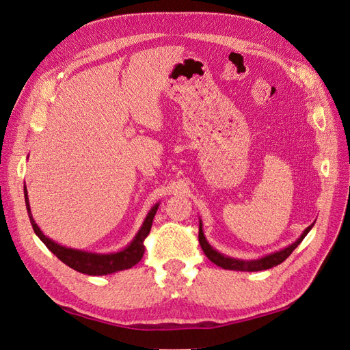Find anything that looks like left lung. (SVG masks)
<instances>
[{"instance_id": "left-lung-1", "label": "left lung", "mask_w": 350, "mask_h": 350, "mask_svg": "<svg viewBox=\"0 0 350 350\" xmlns=\"http://www.w3.org/2000/svg\"><path fill=\"white\" fill-rule=\"evenodd\" d=\"M312 226H314V224L306 228L302 232V235L298 239H296L293 243H291V245L284 247L283 250H279L276 252L267 254V256H264V257L257 258V260H238V258H232V257L225 256V254L219 252L217 250H215L207 242V239L204 237L203 224H201V220H200V226H198V241H200L201 250L204 251L207 258L211 262H215L216 266L221 267V269L237 270V271H261V270H267V269H271L274 266H278V264L283 262L286 258H288L291 254H292V251L299 245V243L302 242V239L306 235H308V232L312 229Z\"/></svg>"}]
</instances>
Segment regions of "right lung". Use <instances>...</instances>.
I'll return each instance as SVG.
<instances>
[{"mask_svg": "<svg viewBox=\"0 0 350 350\" xmlns=\"http://www.w3.org/2000/svg\"><path fill=\"white\" fill-rule=\"evenodd\" d=\"M25 201H26V208H27V215L30 219L31 228H33L35 234L39 237V239L45 243L46 248L52 254H55V256L62 262L67 264V266L71 267L72 270L89 274V276H103V274H112V273L131 269L133 266H135V264L139 262L143 257L144 239L147 235H149V232L152 229V224H153V217L159 208V203H156L150 208V211L147 213V216L143 221L142 228L135 234L134 239L125 248L116 251V252L98 254V252L83 251V250H76V248H68V247L61 245V243L45 237L44 232H42L40 228L36 225L33 216H31L26 185H25Z\"/></svg>", "mask_w": 350, "mask_h": 350, "instance_id": "obj_1", "label": "right lung"}]
</instances>
